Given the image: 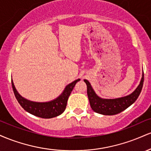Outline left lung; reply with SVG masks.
Here are the masks:
<instances>
[{
  "mask_svg": "<svg viewBox=\"0 0 151 151\" xmlns=\"http://www.w3.org/2000/svg\"><path fill=\"white\" fill-rule=\"evenodd\" d=\"M144 80V74L143 73L142 79L136 89L129 96L114 99H104L99 97L93 91L90 83L86 79L84 82L87 86V95L90 106L93 111L104 115H115L121 113L128 107L133 104L139 96L141 92Z\"/></svg>",
  "mask_w": 151,
  "mask_h": 151,
  "instance_id": "obj_1",
  "label": "left lung"
}]
</instances>
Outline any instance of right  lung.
<instances>
[{"label":"right lung","instance_id":"add662e5","mask_svg":"<svg viewBox=\"0 0 151 151\" xmlns=\"http://www.w3.org/2000/svg\"><path fill=\"white\" fill-rule=\"evenodd\" d=\"M79 80H80L79 79H77L71 84H68L66 86L62 94L56 99L50 102H45V103L30 101L22 97L15 88L13 80H11V82L15 98L26 111L36 116L42 118V119H51V118L58 116L65 111L69 96L73 90L76 83Z\"/></svg>","mask_w":151,"mask_h":151}]
</instances>
